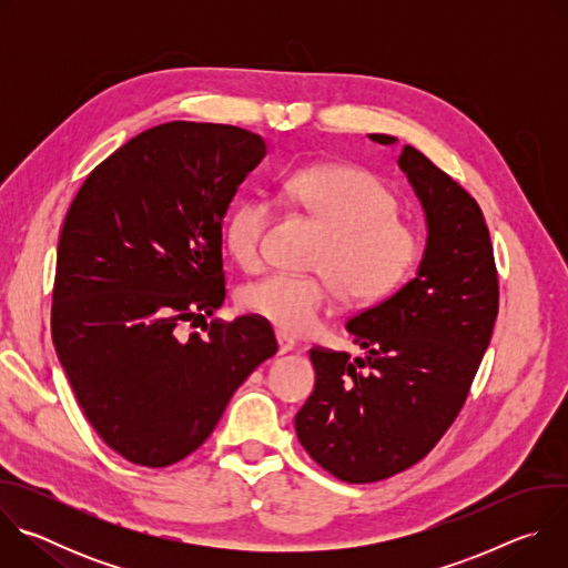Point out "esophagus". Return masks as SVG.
I'll use <instances>...</instances> for the list:
<instances>
[{
  "label": "esophagus",
  "instance_id": "1",
  "mask_svg": "<svg viewBox=\"0 0 568 568\" xmlns=\"http://www.w3.org/2000/svg\"><path fill=\"white\" fill-rule=\"evenodd\" d=\"M276 342H278V355H285V353H292V351H294V342H292L290 337L278 335Z\"/></svg>",
  "mask_w": 568,
  "mask_h": 568
}]
</instances>
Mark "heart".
Listing matches in <instances>:
<instances>
[{
    "label": "heart",
    "mask_w": 568,
    "mask_h": 568,
    "mask_svg": "<svg viewBox=\"0 0 568 568\" xmlns=\"http://www.w3.org/2000/svg\"><path fill=\"white\" fill-rule=\"evenodd\" d=\"M285 197L328 235L312 261L323 276L272 274L240 292V307L281 335L314 333L335 290L346 303L371 305L414 274L420 233L397 217L395 195L373 173L342 164L298 169L285 182ZM272 215V202L258 193L240 197L229 211L222 240L240 267H261Z\"/></svg>",
    "instance_id": "b5f03b06"
}]
</instances>
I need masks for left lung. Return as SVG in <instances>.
<instances>
[{
    "label": "left lung",
    "instance_id": "left-lung-1",
    "mask_svg": "<svg viewBox=\"0 0 568 568\" xmlns=\"http://www.w3.org/2000/svg\"><path fill=\"white\" fill-rule=\"evenodd\" d=\"M397 166L425 211L418 272L346 323L362 357L310 351L316 382L294 418L305 452L346 483L388 478L434 449L465 404L499 312L490 231L476 200L414 145L402 148Z\"/></svg>",
    "mask_w": 568,
    "mask_h": 568
}]
</instances>
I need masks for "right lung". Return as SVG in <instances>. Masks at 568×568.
I'll use <instances>...</instances> for the list:
<instances>
[{"instance_id":"1","label":"right lung","mask_w":568,"mask_h":568,"mask_svg":"<svg viewBox=\"0 0 568 568\" xmlns=\"http://www.w3.org/2000/svg\"><path fill=\"white\" fill-rule=\"evenodd\" d=\"M265 154L235 125L161 123L99 164L67 211L53 346L80 409L130 463L193 454L278 351L261 318L206 323L224 303L222 220ZM197 320L205 335L182 336Z\"/></svg>"}]
</instances>
